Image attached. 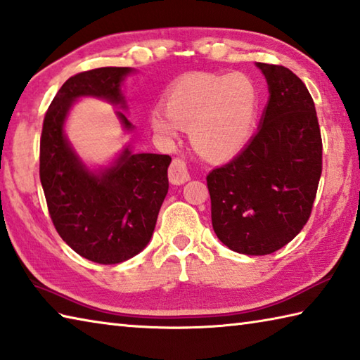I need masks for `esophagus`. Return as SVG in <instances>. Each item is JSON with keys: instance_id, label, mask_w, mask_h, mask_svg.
<instances>
[{"instance_id": "34e87169", "label": "esophagus", "mask_w": 360, "mask_h": 360, "mask_svg": "<svg viewBox=\"0 0 360 360\" xmlns=\"http://www.w3.org/2000/svg\"><path fill=\"white\" fill-rule=\"evenodd\" d=\"M168 178L172 184H184L186 181L191 179V173H188L187 169V163L179 158L173 159L172 165L168 168Z\"/></svg>"}]
</instances>
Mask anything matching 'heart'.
<instances>
[{"label": "heart", "instance_id": "1", "mask_svg": "<svg viewBox=\"0 0 360 360\" xmlns=\"http://www.w3.org/2000/svg\"><path fill=\"white\" fill-rule=\"evenodd\" d=\"M165 109L151 113L153 129L174 139L191 129V141L207 159L231 158L250 139L259 110L257 83L244 74H191L165 94Z\"/></svg>", "mask_w": 360, "mask_h": 360}]
</instances>
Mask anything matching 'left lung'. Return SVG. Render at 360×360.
Instances as JSON below:
<instances>
[{"label":"left lung","mask_w":360,"mask_h":360,"mask_svg":"<svg viewBox=\"0 0 360 360\" xmlns=\"http://www.w3.org/2000/svg\"><path fill=\"white\" fill-rule=\"evenodd\" d=\"M257 66L271 93L258 132L206 178L214 231L244 255H269L297 236L323 172L321 130L309 89L290 69Z\"/></svg>","instance_id":"obj_1"}]
</instances>
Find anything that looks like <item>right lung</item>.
Here are the masks:
<instances>
[{
  "label": "right lung",
  "instance_id": "add662e5",
  "mask_svg": "<svg viewBox=\"0 0 360 360\" xmlns=\"http://www.w3.org/2000/svg\"><path fill=\"white\" fill-rule=\"evenodd\" d=\"M130 68H99L70 77L44 116L39 154L49 214L72 250L99 264L135 257L151 239L168 192L165 154H132L126 149L113 167L94 174L78 160L63 124L77 97L96 96L124 107L121 82ZM124 127L132 124L117 113Z\"/></svg>",
  "mask_w": 360,
  "mask_h": 360
}]
</instances>
